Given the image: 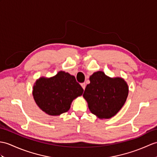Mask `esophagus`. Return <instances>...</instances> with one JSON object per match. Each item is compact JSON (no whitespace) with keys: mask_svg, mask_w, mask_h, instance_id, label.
Segmentation results:
<instances>
[{"mask_svg":"<svg viewBox=\"0 0 157 157\" xmlns=\"http://www.w3.org/2000/svg\"><path fill=\"white\" fill-rule=\"evenodd\" d=\"M81 86H82V88L83 89V90H85V88H86V83H81Z\"/></svg>","mask_w":157,"mask_h":157,"instance_id":"1","label":"esophagus"}]
</instances>
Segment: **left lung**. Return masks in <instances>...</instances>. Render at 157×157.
<instances>
[{"label": "left lung", "instance_id": "left-lung-1", "mask_svg": "<svg viewBox=\"0 0 157 157\" xmlns=\"http://www.w3.org/2000/svg\"><path fill=\"white\" fill-rule=\"evenodd\" d=\"M83 98L90 112L100 119L115 116L126 102L128 86L121 78H112L103 71H97L90 77Z\"/></svg>", "mask_w": 157, "mask_h": 157}]
</instances>
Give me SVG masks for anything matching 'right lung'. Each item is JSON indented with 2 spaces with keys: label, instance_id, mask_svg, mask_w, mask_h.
<instances>
[{
  "label": "right lung",
  "instance_id": "add662e5",
  "mask_svg": "<svg viewBox=\"0 0 157 157\" xmlns=\"http://www.w3.org/2000/svg\"><path fill=\"white\" fill-rule=\"evenodd\" d=\"M83 90L74 75L60 71L53 77L40 78L33 86V96L39 108L51 116L67 112L72 101Z\"/></svg>",
  "mask_w": 157,
  "mask_h": 157
}]
</instances>
